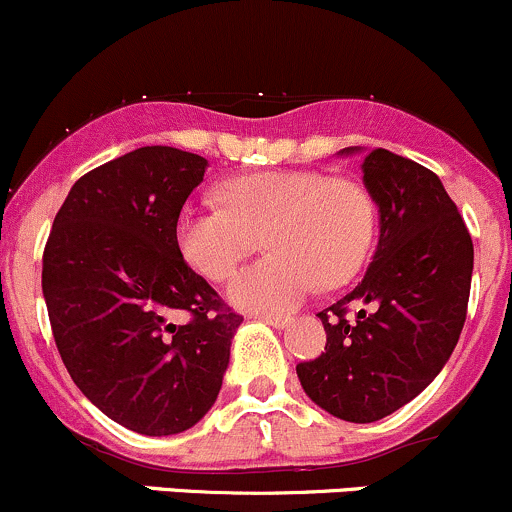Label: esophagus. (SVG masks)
Instances as JSON below:
<instances>
[{"label":"esophagus","mask_w":512,"mask_h":512,"mask_svg":"<svg viewBox=\"0 0 512 512\" xmlns=\"http://www.w3.org/2000/svg\"><path fill=\"white\" fill-rule=\"evenodd\" d=\"M257 321H262V324H267V326H272V328H284V326H289L292 324V319H289V316H274V314H257L255 316Z\"/></svg>","instance_id":"34e87169"}]
</instances>
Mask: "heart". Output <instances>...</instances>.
<instances>
[{"mask_svg": "<svg viewBox=\"0 0 512 512\" xmlns=\"http://www.w3.org/2000/svg\"><path fill=\"white\" fill-rule=\"evenodd\" d=\"M222 206H188L176 242L188 265L223 282L265 235L272 252L233 279L228 297L247 311H289L319 282L336 287L363 265L373 242V206L353 181L319 171H257L218 191Z\"/></svg>", "mask_w": 512, "mask_h": 512, "instance_id": "heart-1", "label": "heart"}]
</instances>
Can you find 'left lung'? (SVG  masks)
Wrapping results in <instances>:
<instances>
[{
    "mask_svg": "<svg viewBox=\"0 0 512 512\" xmlns=\"http://www.w3.org/2000/svg\"><path fill=\"white\" fill-rule=\"evenodd\" d=\"M363 184L380 215L373 262L353 292L319 311L326 351L297 365L311 402L355 424L397 412L441 373L464 328L473 272L471 235L434 171L373 149ZM351 303L371 311L351 322Z\"/></svg>",
    "mask_w": 512,
    "mask_h": 512,
    "instance_id": "1",
    "label": "left lung"
}]
</instances>
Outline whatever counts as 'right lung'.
Instances as JSON below:
<instances>
[{
  "label": "right lung",
  "mask_w": 512,
  "mask_h": 512,
  "mask_svg": "<svg viewBox=\"0 0 512 512\" xmlns=\"http://www.w3.org/2000/svg\"><path fill=\"white\" fill-rule=\"evenodd\" d=\"M206 169L174 147L107 161L75 181L43 250V299L73 383L147 437L201 422L242 324L176 242V220Z\"/></svg>",
  "instance_id": "add662e5"
}]
</instances>
